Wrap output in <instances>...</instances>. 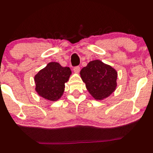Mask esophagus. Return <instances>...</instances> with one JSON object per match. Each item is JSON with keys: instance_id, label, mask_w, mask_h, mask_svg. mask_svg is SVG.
<instances>
[{"instance_id": "obj_1", "label": "esophagus", "mask_w": 153, "mask_h": 153, "mask_svg": "<svg viewBox=\"0 0 153 153\" xmlns=\"http://www.w3.org/2000/svg\"><path fill=\"white\" fill-rule=\"evenodd\" d=\"M74 71L75 73H79L80 71V67L79 66H74Z\"/></svg>"}]
</instances>
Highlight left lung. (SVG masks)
Returning <instances> with one entry per match:
<instances>
[{"mask_svg": "<svg viewBox=\"0 0 153 153\" xmlns=\"http://www.w3.org/2000/svg\"><path fill=\"white\" fill-rule=\"evenodd\" d=\"M87 90L97 100L107 98L115 90L117 72L100 60L91 61L80 71Z\"/></svg>", "mask_w": 153, "mask_h": 153, "instance_id": "8db88e82", "label": "left lung"}]
</instances>
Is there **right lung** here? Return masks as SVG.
Masks as SVG:
<instances>
[{
	"label": "right lung",
	"mask_w": 153,
	"mask_h": 153,
	"mask_svg": "<svg viewBox=\"0 0 153 153\" xmlns=\"http://www.w3.org/2000/svg\"><path fill=\"white\" fill-rule=\"evenodd\" d=\"M71 74L69 67H63L57 62H50L34 77L36 91L39 96L50 101H56L64 93Z\"/></svg>",
	"instance_id": "add662e5"
}]
</instances>
